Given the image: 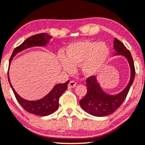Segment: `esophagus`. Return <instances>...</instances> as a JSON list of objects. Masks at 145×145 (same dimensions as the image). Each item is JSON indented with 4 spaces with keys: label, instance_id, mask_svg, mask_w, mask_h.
I'll use <instances>...</instances> for the list:
<instances>
[{
    "label": "esophagus",
    "instance_id": "34e87169",
    "mask_svg": "<svg viewBox=\"0 0 145 145\" xmlns=\"http://www.w3.org/2000/svg\"><path fill=\"white\" fill-rule=\"evenodd\" d=\"M76 82H75L74 81H70L69 82V83L68 84L67 87H68L69 89H70V88H73L76 87Z\"/></svg>",
    "mask_w": 145,
    "mask_h": 145
}]
</instances>
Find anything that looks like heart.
Listing matches in <instances>:
<instances>
[{
	"instance_id": "heart-1",
	"label": "heart",
	"mask_w": 145,
	"mask_h": 145,
	"mask_svg": "<svg viewBox=\"0 0 145 145\" xmlns=\"http://www.w3.org/2000/svg\"><path fill=\"white\" fill-rule=\"evenodd\" d=\"M110 56V49L104 42L81 41L69 45L65 56L60 55L59 61L61 68L66 72H73L75 65H80L84 76L92 77L103 70Z\"/></svg>"
}]
</instances>
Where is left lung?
<instances>
[{"label":"left lung","instance_id":"obj_1","mask_svg":"<svg viewBox=\"0 0 145 145\" xmlns=\"http://www.w3.org/2000/svg\"><path fill=\"white\" fill-rule=\"evenodd\" d=\"M114 50L113 57H124L129 62L131 69L129 82L126 87L118 94H110L102 89L96 76L87 78V94L80 100V104L84 111L92 116H105L116 111L125 100L135 80V65L130 51L116 38H115L114 41Z\"/></svg>","mask_w":145,"mask_h":145}]
</instances>
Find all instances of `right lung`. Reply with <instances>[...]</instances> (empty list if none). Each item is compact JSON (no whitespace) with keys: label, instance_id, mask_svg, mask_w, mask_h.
I'll use <instances>...</instances> for the list:
<instances>
[{"label":"right lung","instance_id":"add662e5","mask_svg":"<svg viewBox=\"0 0 145 145\" xmlns=\"http://www.w3.org/2000/svg\"><path fill=\"white\" fill-rule=\"evenodd\" d=\"M51 38H52V37L49 35L47 33L37 34L27 38L19 47H16L14 49L10 60H9L8 70L12 60L16 54L25 50V49L30 48V47L47 46ZM8 79L9 84H10L14 96H15V98L17 100L18 102L20 104V105L28 112L41 116L50 115L58 109V108H59V99L64 91L67 89V84L69 82V81H67L65 84H56L46 96L39 99V100H27L22 98L16 92L15 89L13 88L11 83H10L8 72Z\"/></svg>","mask_w":145,"mask_h":145}]
</instances>
